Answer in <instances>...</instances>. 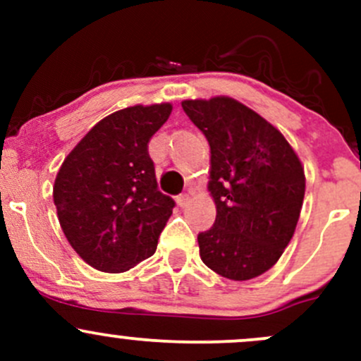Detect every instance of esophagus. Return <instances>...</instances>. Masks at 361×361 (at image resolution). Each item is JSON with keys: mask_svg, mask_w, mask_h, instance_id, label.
Returning <instances> with one entry per match:
<instances>
[{"mask_svg": "<svg viewBox=\"0 0 361 361\" xmlns=\"http://www.w3.org/2000/svg\"><path fill=\"white\" fill-rule=\"evenodd\" d=\"M176 201H178V204H180L181 207H185L188 202H190V195H188V194H181V195H178Z\"/></svg>", "mask_w": 361, "mask_h": 361, "instance_id": "1", "label": "esophagus"}]
</instances>
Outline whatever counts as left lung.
Wrapping results in <instances>:
<instances>
[{
    "label": "left lung",
    "instance_id": "left-lung-1",
    "mask_svg": "<svg viewBox=\"0 0 361 361\" xmlns=\"http://www.w3.org/2000/svg\"><path fill=\"white\" fill-rule=\"evenodd\" d=\"M211 148L216 220L197 235L204 264L232 281L267 272L293 238L305 194L300 159L271 122L228 96L181 101Z\"/></svg>",
    "mask_w": 361,
    "mask_h": 361
}]
</instances>
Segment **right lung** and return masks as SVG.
<instances>
[{
    "mask_svg": "<svg viewBox=\"0 0 361 361\" xmlns=\"http://www.w3.org/2000/svg\"><path fill=\"white\" fill-rule=\"evenodd\" d=\"M171 103L134 104L96 123L64 159L54 204L71 248L90 267L126 272L157 250L174 201L157 188L148 141Z\"/></svg>",
    "mask_w": 361,
    "mask_h": 361,
    "instance_id": "add662e5",
    "label": "right lung"
}]
</instances>
